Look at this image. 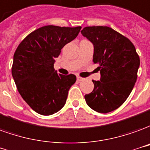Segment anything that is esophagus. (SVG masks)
<instances>
[{
  "label": "esophagus",
  "mask_w": 150,
  "mask_h": 150,
  "mask_svg": "<svg viewBox=\"0 0 150 150\" xmlns=\"http://www.w3.org/2000/svg\"><path fill=\"white\" fill-rule=\"evenodd\" d=\"M77 81H81L84 80V78H83V77L77 76Z\"/></svg>",
  "instance_id": "obj_1"
}]
</instances>
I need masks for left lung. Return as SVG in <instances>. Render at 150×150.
Returning <instances> with one entry per match:
<instances>
[{
  "label": "left lung",
  "mask_w": 150,
  "mask_h": 150,
  "mask_svg": "<svg viewBox=\"0 0 150 150\" xmlns=\"http://www.w3.org/2000/svg\"><path fill=\"white\" fill-rule=\"evenodd\" d=\"M94 47L93 60L99 64L100 81H94L87 105L97 112L108 113L124 103L137 78L140 57L133 43L108 26H86L81 31Z\"/></svg>",
  "instance_id": "1"
}]
</instances>
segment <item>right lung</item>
Returning a JSON list of instances; mask_svg holds the SVG:
<instances>
[{"instance_id":"1","label":"right lung","mask_w":150,"mask_h":150,"mask_svg":"<svg viewBox=\"0 0 150 150\" xmlns=\"http://www.w3.org/2000/svg\"><path fill=\"white\" fill-rule=\"evenodd\" d=\"M81 26H45L30 33L13 55L12 75L19 94L34 111L43 115L59 111L77 77L58 74L55 58L75 39Z\"/></svg>"}]
</instances>
